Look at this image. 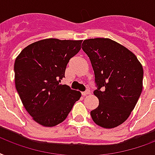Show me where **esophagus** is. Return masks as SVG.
Listing matches in <instances>:
<instances>
[{
    "label": "esophagus",
    "mask_w": 155,
    "mask_h": 155,
    "mask_svg": "<svg viewBox=\"0 0 155 155\" xmlns=\"http://www.w3.org/2000/svg\"><path fill=\"white\" fill-rule=\"evenodd\" d=\"M88 94H91V91H90V90H86V91L82 92V95H83V96H86V95H88Z\"/></svg>",
    "instance_id": "obj_1"
}]
</instances>
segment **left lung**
Returning <instances> with one entry per match:
<instances>
[{
  "instance_id": "1",
  "label": "left lung",
  "mask_w": 155,
  "mask_h": 155,
  "mask_svg": "<svg viewBox=\"0 0 155 155\" xmlns=\"http://www.w3.org/2000/svg\"><path fill=\"white\" fill-rule=\"evenodd\" d=\"M94 73L99 99L91 111L92 120L105 129H112L129 118L142 91L143 69L129 49L110 39L84 40L81 45Z\"/></svg>"
}]
</instances>
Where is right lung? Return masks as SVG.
<instances>
[{"label": "right lung", "instance_id": "1", "mask_svg": "<svg viewBox=\"0 0 155 155\" xmlns=\"http://www.w3.org/2000/svg\"><path fill=\"white\" fill-rule=\"evenodd\" d=\"M81 42L43 39L25 48L15 60L17 91L27 112L43 126L63 122L81 98L79 91L60 82L69 60L80 51Z\"/></svg>", "mask_w": 155, "mask_h": 155}]
</instances>
